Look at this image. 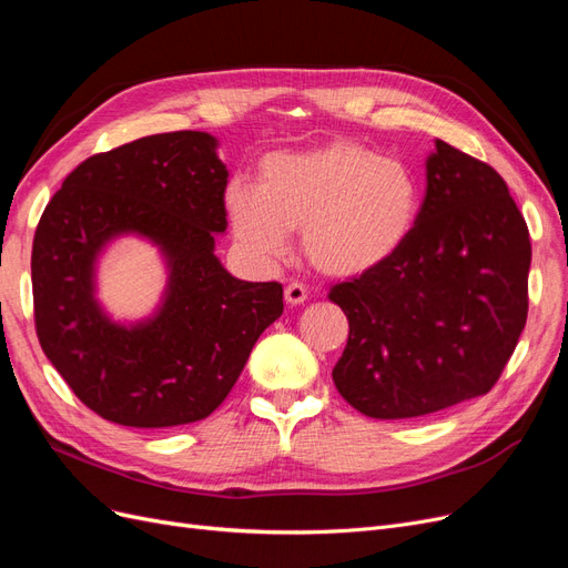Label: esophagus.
Here are the masks:
<instances>
[{"mask_svg":"<svg viewBox=\"0 0 568 568\" xmlns=\"http://www.w3.org/2000/svg\"><path fill=\"white\" fill-rule=\"evenodd\" d=\"M285 302L297 306V304H304L306 302V287L302 283H290L285 287Z\"/></svg>","mask_w":568,"mask_h":568,"instance_id":"34e87169","label":"esophagus"}]
</instances>
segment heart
Wrapping results in <instances>:
<instances>
[{"label":"heart","instance_id":"1","mask_svg":"<svg viewBox=\"0 0 568 568\" xmlns=\"http://www.w3.org/2000/svg\"><path fill=\"white\" fill-rule=\"evenodd\" d=\"M226 210L237 241L276 262L287 233L302 231L308 264L349 278L387 262L408 237L417 184L404 162L377 158L354 141H331L260 162L257 189L231 181Z\"/></svg>","mask_w":568,"mask_h":568}]
</instances>
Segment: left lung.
Segmentation results:
<instances>
[{
    "label": "left lung",
    "instance_id": "1",
    "mask_svg": "<svg viewBox=\"0 0 568 568\" xmlns=\"http://www.w3.org/2000/svg\"><path fill=\"white\" fill-rule=\"evenodd\" d=\"M528 266V226L503 176L436 141L404 245L327 292L349 321L333 368L342 398L404 419L488 394L526 325Z\"/></svg>",
    "mask_w": 568,
    "mask_h": 568
}]
</instances>
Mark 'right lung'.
<instances>
[{"mask_svg": "<svg viewBox=\"0 0 568 568\" xmlns=\"http://www.w3.org/2000/svg\"><path fill=\"white\" fill-rule=\"evenodd\" d=\"M205 132L143 136L87 158L44 207L32 241L34 331L87 408L115 425L197 423L241 377L283 314L281 283L237 281L214 254L229 184ZM122 232L153 240L171 266L159 314L118 326L93 300V264Z\"/></svg>", "mask_w": 568, "mask_h": 568, "instance_id": "add662e5", "label": "right lung"}]
</instances>
